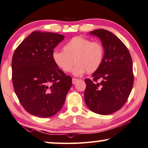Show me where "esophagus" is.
I'll return each mask as SVG.
<instances>
[{
    "mask_svg": "<svg viewBox=\"0 0 148 148\" xmlns=\"http://www.w3.org/2000/svg\"><path fill=\"white\" fill-rule=\"evenodd\" d=\"M79 81V79H75V78H73L72 79V83L73 84H75V83Z\"/></svg>",
    "mask_w": 148,
    "mask_h": 148,
    "instance_id": "1",
    "label": "esophagus"
}]
</instances>
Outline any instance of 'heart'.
Instances as JSON below:
<instances>
[{"mask_svg": "<svg viewBox=\"0 0 148 148\" xmlns=\"http://www.w3.org/2000/svg\"><path fill=\"white\" fill-rule=\"evenodd\" d=\"M63 51H54L52 58L57 67L63 71L69 73L76 64L73 74L79 76L87 72L96 71L101 65L104 48L99 41H91L83 37L72 38L63 47Z\"/></svg>", "mask_w": 148, "mask_h": 148, "instance_id": "1", "label": "heart"}]
</instances>
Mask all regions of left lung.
Instances as JSON below:
<instances>
[{"label": "left lung", "mask_w": 148, "mask_h": 148, "mask_svg": "<svg viewBox=\"0 0 148 148\" xmlns=\"http://www.w3.org/2000/svg\"><path fill=\"white\" fill-rule=\"evenodd\" d=\"M100 38L104 56L100 67L85 79V102L90 110L100 115H110L124 106L134 85L132 57L127 48L110 31L97 29L90 32ZM99 79L100 82L97 81Z\"/></svg>", "instance_id": "obj_1"}]
</instances>
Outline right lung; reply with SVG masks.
Returning a JSON list of instances; mask_svg holds the SVG:
<instances>
[{"mask_svg": "<svg viewBox=\"0 0 148 148\" xmlns=\"http://www.w3.org/2000/svg\"><path fill=\"white\" fill-rule=\"evenodd\" d=\"M64 36L49 32L33 31L14 51L12 80L19 101L28 113L49 117L61 110L72 86L53 61L52 53Z\"/></svg>", "mask_w": 148, "mask_h": 148, "instance_id": "1", "label": "right lung"}]
</instances>
